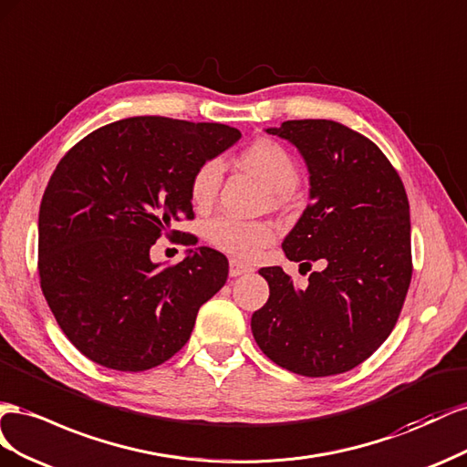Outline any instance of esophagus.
Returning <instances> with one entry per match:
<instances>
[{
	"label": "esophagus",
	"instance_id": "obj_1",
	"mask_svg": "<svg viewBox=\"0 0 467 467\" xmlns=\"http://www.w3.org/2000/svg\"><path fill=\"white\" fill-rule=\"evenodd\" d=\"M248 272H252V265H248L246 262L236 260V258L229 260V274H231V277H238V275L248 274Z\"/></svg>",
	"mask_w": 467,
	"mask_h": 467
}]
</instances>
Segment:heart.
Masks as SVG:
<instances>
[{
	"label": "heart",
	"instance_id": "1",
	"mask_svg": "<svg viewBox=\"0 0 467 467\" xmlns=\"http://www.w3.org/2000/svg\"><path fill=\"white\" fill-rule=\"evenodd\" d=\"M241 164L258 174L265 185L279 195H287L299 182V168L282 144L260 139L252 142L241 154ZM224 174L221 158H209L199 164L190 182V195L197 209H207L215 202ZM275 236L274 226L264 221L238 219L234 215H219L207 224L209 243L238 258L256 256Z\"/></svg>",
	"mask_w": 467,
	"mask_h": 467
}]
</instances>
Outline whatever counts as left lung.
<instances>
[{"mask_svg":"<svg viewBox=\"0 0 467 467\" xmlns=\"http://www.w3.org/2000/svg\"><path fill=\"white\" fill-rule=\"evenodd\" d=\"M291 144L309 170L311 203L282 244L299 272L323 270L297 287L279 265L262 268L270 297L252 315V335L293 374H344L391 335L412 275L405 185L378 146L327 119L265 129Z\"/></svg>","mask_w":467,"mask_h":467,"instance_id":"obj_1","label":"left lung"}]
</instances>
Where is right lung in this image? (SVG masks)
<instances>
[{
    "label": "right lung",
    "instance_id": "obj_1",
    "mask_svg": "<svg viewBox=\"0 0 467 467\" xmlns=\"http://www.w3.org/2000/svg\"><path fill=\"white\" fill-rule=\"evenodd\" d=\"M241 130L221 123L129 117L89 132L52 171L38 211V275L58 327L91 362L117 371L164 364L190 340L199 307L224 285L229 262L199 246L160 265V236L193 219L195 168Z\"/></svg>",
    "mask_w": 467,
    "mask_h": 467
}]
</instances>
